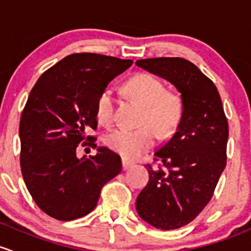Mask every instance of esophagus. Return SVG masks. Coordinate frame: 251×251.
<instances>
[{
  "label": "esophagus",
  "mask_w": 251,
  "mask_h": 251,
  "mask_svg": "<svg viewBox=\"0 0 251 251\" xmlns=\"http://www.w3.org/2000/svg\"><path fill=\"white\" fill-rule=\"evenodd\" d=\"M134 164H135V163H134V162H131V161H129V159H126V158H123V159H122L123 170H128L129 168L133 167Z\"/></svg>",
  "instance_id": "esophagus-1"
}]
</instances>
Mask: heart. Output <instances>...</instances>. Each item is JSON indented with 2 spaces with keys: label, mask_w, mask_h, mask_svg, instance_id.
<instances>
[{
  "label": "heart",
  "mask_w": 251,
  "mask_h": 251,
  "mask_svg": "<svg viewBox=\"0 0 251 251\" xmlns=\"http://www.w3.org/2000/svg\"><path fill=\"white\" fill-rule=\"evenodd\" d=\"M126 90L130 97L145 106L143 128L136 130L118 128L105 135V143L111 150L122 156L134 158L151 149L159 138L167 139L176 130L181 120L182 98L174 90H165L163 82L150 74H138L128 79ZM116 97L112 88L102 89L97 99L95 112L101 123L112 121Z\"/></svg>",
  "instance_id": "1"
}]
</instances>
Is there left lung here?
Returning <instances> with one entry per match:
<instances>
[{"instance_id": "1", "label": "left lung", "mask_w": 251, "mask_h": 251, "mask_svg": "<svg viewBox=\"0 0 251 251\" xmlns=\"http://www.w3.org/2000/svg\"><path fill=\"white\" fill-rule=\"evenodd\" d=\"M136 66L162 77L182 98L176 131L154 151L161 167L147 164L150 180L136 198L139 216L163 231L190 224L213 197L226 167L228 125L218 88L182 58H153Z\"/></svg>"}]
</instances>
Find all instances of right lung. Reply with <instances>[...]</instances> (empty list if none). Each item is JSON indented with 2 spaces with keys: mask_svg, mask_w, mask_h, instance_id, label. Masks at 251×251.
<instances>
[{
  "mask_svg": "<svg viewBox=\"0 0 251 251\" xmlns=\"http://www.w3.org/2000/svg\"><path fill=\"white\" fill-rule=\"evenodd\" d=\"M133 60L95 53L65 56L38 78L19 126L23 179L38 208L71 221L97 206L105 183L122 170L121 157L107 147L95 156H76L89 128H97V99ZM94 145V144H93Z\"/></svg>",
  "mask_w": 251,
  "mask_h": 251,
  "instance_id": "1",
  "label": "right lung"
}]
</instances>
